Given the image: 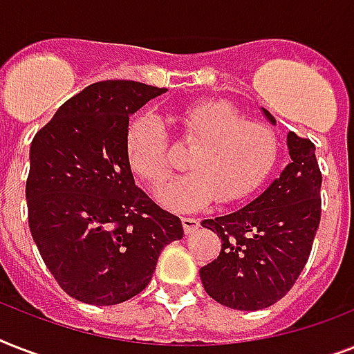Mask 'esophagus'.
Masks as SVG:
<instances>
[{
	"instance_id": "34e87169",
	"label": "esophagus",
	"mask_w": 354,
	"mask_h": 354,
	"mask_svg": "<svg viewBox=\"0 0 354 354\" xmlns=\"http://www.w3.org/2000/svg\"><path fill=\"white\" fill-rule=\"evenodd\" d=\"M182 226L185 235H191L200 227V221L198 218H193V216H182Z\"/></svg>"
}]
</instances>
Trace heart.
<instances>
[{"instance_id":"obj_1","label":"heart","mask_w":354,"mask_h":354,"mask_svg":"<svg viewBox=\"0 0 354 354\" xmlns=\"http://www.w3.org/2000/svg\"><path fill=\"white\" fill-rule=\"evenodd\" d=\"M183 139L196 141L189 152L185 172L163 183L158 200L172 211L202 209L216 198L233 204L252 196L274 171L279 141L270 127L246 121L232 102L200 101L172 115ZM127 152L132 171L150 187L165 182L171 171L169 139L160 119L143 113L127 133Z\"/></svg>"}]
</instances>
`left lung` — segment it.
Instances as JSON below:
<instances>
[{"label":"left lung","instance_id":"1","mask_svg":"<svg viewBox=\"0 0 354 354\" xmlns=\"http://www.w3.org/2000/svg\"><path fill=\"white\" fill-rule=\"evenodd\" d=\"M270 122L274 115L263 110ZM290 163L259 198L202 222L221 236V255L200 268L205 292L236 310L274 305L305 268L322 216V171L314 143L288 132Z\"/></svg>","mask_w":354,"mask_h":354}]
</instances>
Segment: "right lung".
Wrapping results in <instances>:
<instances>
[{"label": "right lung", "mask_w": 354, "mask_h": 354, "mask_svg": "<svg viewBox=\"0 0 354 354\" xmlns=\"http://www.w3.org/2000/svg\"><path fill=\"white\" fill-rule=\"evenodd\" d=\"M165 88L102 80L71 97L30 143L25 185L30 235L66 294L118 305L149 285L182 221L136 185L128 121Z\"/></svg>", "instance_id": "1"}]
</instances>
